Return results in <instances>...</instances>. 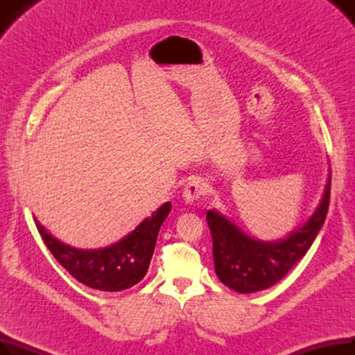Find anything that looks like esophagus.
<instances>
[{
  "instance_id": "34e87169",
  "label": "esophagus",
  "mask_w": 355,
  "mask_h": 355,
  "mask_svg": "<svg viewBox=\"0 0 355 355\" xmlns=\"http://www.w3.org/2000/svg\"><path fill=\"white\" fill-rule=\"evenodd\" d=\"M209 185L201 178H191L182 190V200L185 204H194L201 196L207 193Z\"/></svg>"
}]
</instances>
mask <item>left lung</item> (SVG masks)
I'll return each mask as SVG.
<instances>
[{
	"instance_id": "8db88e82",
	"label": "left lung",
	"mask_w": 355,
	"mask_h": 355,
	"mask_svg": "<svg viewBox=\"0 0 355 355\" xmlns=\"http://www.w3.org/2000/svg\"><path fill=\"white\" fill-rule=\"evenodd\" d=\"M331 168L321 200L312 216L285 237L259 240L241 230L218 210L207 211V225L213 237L216 275L239 293L265 291L295 266L309 250L321 230L329 206Z\"/></svg>"
}]
</instances>
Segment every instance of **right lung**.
<instances>
[{
    "mask_svg": "<svg viewBox=\"0 0 355 355\" xmlns=\"http://www.w3.org/2000/svg\"><path fill=\"white\" fill-rule=\"evenodd\" d=\"M171 211L166 201L116 243L99 249H79L55 239L34 217L37 230L55 260L78 281L92 289L119 292L141 282L154 254L164 220Z\"/></svg>",
    "mask_w": 355,
    "mask_h": 355,
    "instance_id": "1",
    "label": "right lung"
}]
</instances>
